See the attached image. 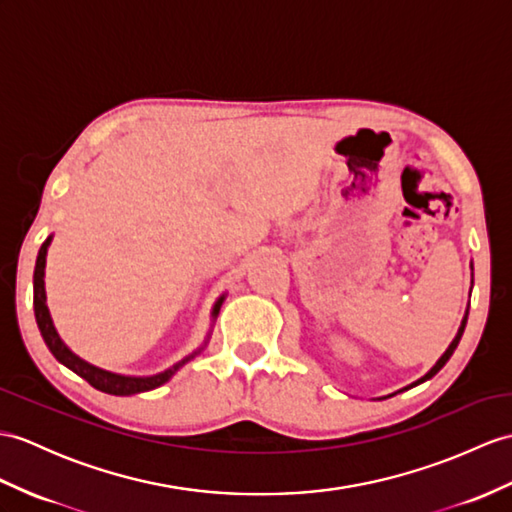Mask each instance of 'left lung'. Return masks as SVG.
I'll return each instance as SVG.
<instances>
[{
	"label": "left lung",
	"mask_w": 512,
	"mask_h": 512,
	"mask_svg": "<svg viewBox=\"0 0 512 512\" xmlns=\"http://www.w3.org/2000/svg\"><path fill=\"white\" fill-rule=\"evenodd\" d=\"M465 326H467V313H465V319H463V323H460V328H458V332H456V336H454V341L450 343V347H447V350H445V354L439 358V360H436V365L426 373V376H423V378H419L417 382H413V384H410V386H406V389H413V386H417V384H421V382H426V380H430L432 376H436V373H439L441 369H443V365L447 363V360H450V356L454 354V350H456V347H458V343H460V336H463V332H465Z\"/></svg>",
	"instance_id": "8db88e82"
}]
</instances>
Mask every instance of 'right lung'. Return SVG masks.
Listing matches in <instances>:
<instances>
[{
	"instance_id": "obj_1",
	"label": "right lung",
	"mask_w": 512,
	"mask_h": 512,
	"mask_svg": "<svg viewBox=\"0 0 512 512\" xmlns=\"http://www.w3.org/2000/svg\"><path fill=\"white\" fill-rule=\"evenodd\" d=\"M52 243V236H47L45 243L39 249V256H36V267H34V317L36 323H39V330L45 345L49 347V352L56 356L58 363H62L65 367H69L73 373H78L80 378H84L91 386H95L97 391H104L110 395H134V393H143V391H152L156 386L165 384L171 380L173 373H176L182 365L189 363L193 356H197L199 352L204 350H197L195 354L186 356L180 363L173 365L171 369H165L156 373V376H121V373H112L106 369H99L91 363H86L78 354H73L69 347L65 345V341L60 339L56 328H54V321L52 315H49V308H47V297H45V258H47V247ZM223 302V295L217 299V304L213 308V319L219 315V308Z\"/></svg>"
}]
</instances>
